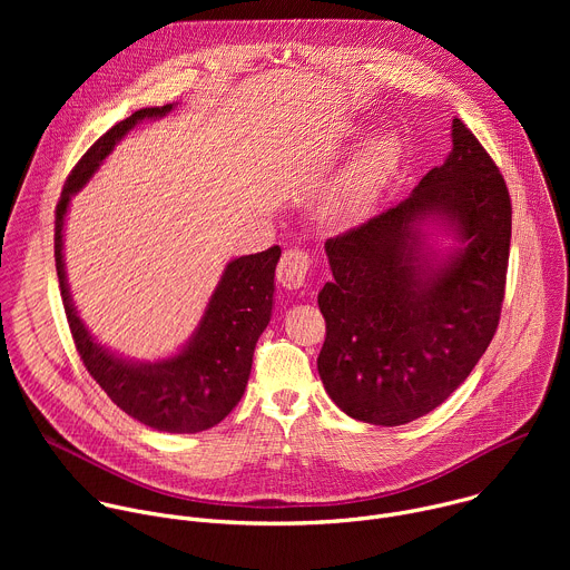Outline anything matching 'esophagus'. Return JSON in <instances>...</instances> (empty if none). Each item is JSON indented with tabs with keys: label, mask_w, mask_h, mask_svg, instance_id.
I'll list each match as a JSON object with an SVG mask.
<instances>
[{
	"label": "esophagus",
	"mask_w": 570,
	"mask_h": 570,
	"mask_svg": "<svg viewBox=\"0 0 570 570\" xmlns=\"http://www.w3.org/2000/svg\"><path fill=\"white\" fill-rule=\"evenodd\" d=\"M308 271H311V259L304 250L299 248H291L282 255L279 259V266H277V282L288 288V291H295V288H302L306 284V277H308Z\"/></svg>",
	"instance_id": "34e87169"
}]
</instances>
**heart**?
I'll return each mask as SVG.
<instances>
[{"label": "heart", "mask_w": 570, "mask_h": 570, "mask_svg": "<svg viewBox=\"0 0 570 570\" xmlns=\"http://www.w3.org/2000/svg\"><path fill=\"white\" fill-rule=\"evenodd\" d=\"M399 161V141L394 135H381L354 159V165L332 185L324 196V212L334 220L361 214L385 185Z\"/></svg>", "instance_id": "heart-1"}]
</instances>
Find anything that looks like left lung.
Here are the masks:
<instances>
[{
	"label": "left lung",
	"instance_id": "obj_1",
	"mask_svg": "<svg viewBox=\"0 0 570 570\" xmlns=\"http://www.w3.org/2000/svg\"><path fill=\"white\" fill-rule=\"evenodd\" d=\"M453 148L411 196L324 243V390L365 424L429 415L490 347L505 295L512 205L499 167L453 119ZM451 235L438 252L430 240Z\"/></svg>",
	"mask_w": 570,
	"mask_h": 570
}]
</instances>
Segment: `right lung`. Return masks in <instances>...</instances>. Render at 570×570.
Listing matches in <instances>:
<instances>
[{
    "label": "right lung",
    "mask_w": 570,
    "mask_h": 570,
    "mask_svg": "<svg viewBox=\"0 0 570 570\" xmlns=\"http://www.w3.org/2000/svg\"><path fill=\"white\" fill-rule=\"evenodd\" d=\"M176 104L144 108L112 126L80 157L56 207V271L76 350L106 394L132 420L165 433H200L223 422L246 392L253 354L273 315L279 246L229 262L198 327L178 354L132 361L104 347L80 320L65 271V216L71 196L99 171L115 146L141 121L167 117Z\"/></svg>",
    "instance_id": "1"
}]
</instances>
